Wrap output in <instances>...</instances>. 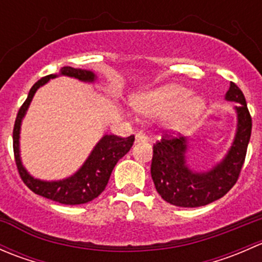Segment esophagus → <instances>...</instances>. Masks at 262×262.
Listing matches in <instances>:
<instances>
[{
	"label": "esophagus",
	"instance_id": "esophagus-1",
	"mask_svg": "<svg viewBox=\"0 0 262 262\" xmlns=\"http://www.w3.org/2000/svg\"><path fill=\"white\" fill-rule=\"evenodd\" d=\"M144 141H147L146 134H143V133H137L136 134V142H144Z\"/></svg>",
	"mask_w": 262,
	"mask_h": 262
}]
</instances>
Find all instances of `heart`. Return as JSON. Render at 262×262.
Wrapping results in <instances>:
<instances>
[{"instance_id":"b5f03b06","label":"heart","mask_w":262,"mask_h":262,"mask_svg":"<svg viewBox=\"0 0 262 262\" xmlns=\"http://www.w3.org/2000/svg\"><path fill=\"white\" fill-rule=\"evenodd\" d=\"M134 105L146 115H160L173 110L166 119L168 128L181 130L198 119L204 110L200 97L190 96V91L179 84H166L134 99Z\"/></svg>"}]
</instances>
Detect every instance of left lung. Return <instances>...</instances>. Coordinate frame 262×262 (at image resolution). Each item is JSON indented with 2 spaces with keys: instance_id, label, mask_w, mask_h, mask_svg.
<instances>
[{
  "instance_id": "8db88e82",
  "label": "left lung",
  "mask_w": 262,
  "mask_h": 262,
  "mask_svg": "<svg viewBox=\"0 0 262 262\" xmlns=\"http://www.w3.org/2000/svg\"><path fill=\"white\" fill-rule=\"evenodd\" d=\"M226 99L238 102L236 106L237 133L228 155L208 172H194L185 162L186 138L166 130L153 144L150 175L156 190L163 200L182 208H198L221 199L234 186L245 163L250 142L252 119L246 99L236 83L231 82Z\"/></svg>"
}]
</instances>
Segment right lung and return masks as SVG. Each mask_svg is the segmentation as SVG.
<instances>
[{
	"instance_id": "right-lung-1",
	"label": "right lung",
	"mask_w": 262,
	"mask_h": 262,
	"mask_svg": "<svg viewBox=\"0 0 262 262\" xmlns=\"http://www.w3.org/2000/svg\"><path fill=\"white\" fill-rule=\"evenodd\" d=\"M60 75L70 76V77L78 78L81 81L92 82L96 76L86 70H78L72 67H63L60 70ZM57 75H49L40 78L30 89L28 99L25 100L21 107L18 109L16 120H15L14 132H12V142H14V156L16 167L21 180L33 192L66 205H78L89 203L99 196L106 187L113 168L116 162L123 156L129 152L130 147L134 143V136H129L128 138H121L119 136H104L101 141L96 144L91 155L83 163V166L71 178L62 181H41L34 179L26 172L24 166L21 165L20 153H18V134H20V125L26 110H28L30 101L33 100L36 90L44 83H47L50 78H55Z\"/></svg>"
}]
</instances>
